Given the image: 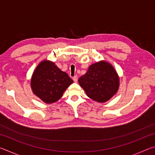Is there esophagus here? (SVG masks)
Returning a JSON list of instances; mask_svg holds the SVG:
<instances>
[{
    "label": "esophagus",
    "instance_id": "esophagus-1",
    "mask_svg": "<svg viewBox=\"0 0 155 155\" xmlns=\"http://www.w3.org/2000/svg\"><path fill=\"white\" fill-rule=\"evenodd\" d=\"M72 79H73V81H74V82H77V81H78V77H77V75H75L74 77H73Z\"/></svg>",
    "mask_w": 155,
    "mask_h": 155
}]
</instances>
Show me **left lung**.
Instances as JSON below:
<instances>
[{"mask_svg": "<svg viewBox=\"0 0 155 155\" xmlns=\"http://www.w3.org/2000/svg\"><path fill=\"white\" fill-rule=\"evenodd\" d=\"M78 83L88 97L98 103H105L117 93L120 80L114 67L101 61L91 65Z\"/></svg>", "mask_w": 155, "mask_h": 155, "instance_id": "8db88e82", "label": "left lung"}]
</instances>
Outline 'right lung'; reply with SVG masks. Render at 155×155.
Instances as JSON below:
<instances>
[{
	"instance_id": "obj_1",
	"label": "right lung",
	"mask_w": 155,
	"mask_h": 155,
	"mask_svg": "<svg viewBox=\"0 0 155 155\" xmlns=\"http://www.w3.org/2000/svg\"><path fill=\"white\" fill-rule=\"evenodd\" d=\"M72 83L67 73L61 71L54 63L44 60L35 68L31 87L35 95L45 103L51 104L61 98Z\"/></svg>"
}]
</instances>
